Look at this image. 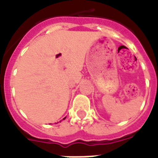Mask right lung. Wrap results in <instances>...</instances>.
Returning a JSON list of instances; mask_svg holds the SVG:
<instances>
[{
	"mask_svg": "<svg viewBox=\"0 0 158 158\" xmlns=\"http://www.w3.org/2000/svg\"><path fill=\"white\" fill-rule=\"evenodd\" d=\"M65 118H63V120H64V119H65Z\"/></svg>",
	"mask_w": 158,
	"mask_h": 158,
	"instance_id": "obj_1",
	"label": "right lung"
}]
</instances>
